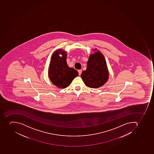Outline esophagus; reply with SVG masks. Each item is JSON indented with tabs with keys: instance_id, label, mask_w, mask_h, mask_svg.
Instances as JSON below:
<instances>
[{
	"instance_id": "1",
	"label": "esophagus",
	"mask_w": 154,
	"mask_h": 154,
	"mask_svg": "<svg viewBox=\"0 0 154 154\" xmlns=\"http://www.w3.org/2000/svg\"><path fill=\"white\" fill-rule=\"evenodd\" d=\"M81 70H78V72H79V75H81Z\"/></svg>"
}]
</instances>
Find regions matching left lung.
I'll use <instances>...</instances> for the list:
<instances>
[{
  "instance_id": "8db88e82",
  "label": "left lung",
  "mask_w": 154,
  "mask_h": 154,
  "mask_svg": "<svg viewBox=\"0 0 154 154\" xmlns=\"http://www.w3.org/2000/svg\"><path fill=\"white\" fill-rule=\"evenodd\" d=\"M81 76L85 85L91 88L102 87L107 81L108 68L104 57L100 51L90 55L87 69L82 72Z\"/></svg>"
}]
</instances>
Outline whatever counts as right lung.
Returning <instances> with one entry per match:
<instances>
[{"instance_id": "obj_1", "label": "right lung", "mask_w": 154, "mask_h": 154, "mask_svg": "<svg viewBox=\"0 0 154 154\" xmlns=\"http://www.w3.org/2000/svg\"><path fill=\"white\" fill-rule=\"evenodd\" d=\"M61 54V57L59 55ZM66 52L61 49L56 50L52 54L48 68V77L53 84L59 88L68 87L79 75L78 71L68 66Z\"/></svg>"}]
</instances>
